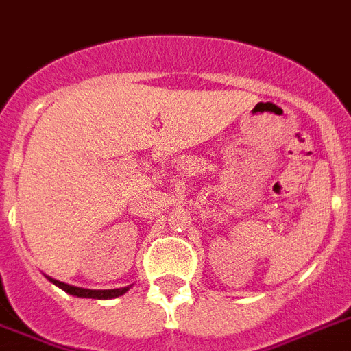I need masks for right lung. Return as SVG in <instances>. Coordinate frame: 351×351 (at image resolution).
<instances>
[{"label":"right lung","mask_w":351,"mask_h":351,"mask_svg":"<svg viewBox=\"0 0 351 351\" xmlns=\"http://www.w3.org/2000/svg\"><path fill=\"white\" fill-rule=\"evenodd\" d=\"M50 280L53 285H57L59 289H62L64 292L71 294V296H77V298H91V300H112V298H118L121 294H125L132 285H127V287H120V289H82V287H75V285H69V283L64 282H59V280H55L51 276H46Z\"/></svg>","instance_id":"obj_1"}]
</instances>
